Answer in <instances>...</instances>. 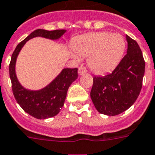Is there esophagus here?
I'll use <instances>...</instances> for the list:
<instances>
[{
  "label": "esophagus",
  "instance_id": "1",
  "mask_svg": "<svg viewBox=\"0 0 155 155\" xmlns=\"http://www.w3.org/2000/svg\"><path fill=\"white\" fill-rule=\"evenodd\" d=\"M86 72H87V70H86V68H85V66H80V67H79V69H78V74H80V75L84 74H85Z\"/></svg>",
  "mask_w": 155,
  "mask_h": 155
}]
</instances>
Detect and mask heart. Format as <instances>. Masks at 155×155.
<instances>
[{
  "mask_svg": "<svg viewBox=\"0 0 155 155\" xmlns=\"http://www.w3.org/2000/svg\"><path fill=\"white\" fill-rule=\"evenodd\" d=\"M74 51L70 56L76 61L88 57L92 71L104 74L115 69L122 59L126 49L124 38L120 34L107 31L90 32L77 37L72 43Z\"/></svg>",
  "mask_w": 155,
  "mask_h": 155,
  "instance_id": "heart-1",
  "label": "heart"
}]
</instances>
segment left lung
<instances>
[{"label":"left lung","instance_id":"obj_1","mask_svg":"<svg viewBox=\"0 0 155 155\" xmlns=\"http://www.w3.org/2000/svg\"><path fill=\"white\" fill-rule=\"evenodd\" d=\"M126 39V55L116 69L103 77L93 78L90 97L101 114H120L135 103L141 91L145 61L137 42L128 35Z\"/></svg>","mask_w":155,"mask_h":155}]
</instances>
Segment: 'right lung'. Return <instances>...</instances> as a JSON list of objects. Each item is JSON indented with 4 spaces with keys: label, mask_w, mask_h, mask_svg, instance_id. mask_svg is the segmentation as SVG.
<instances>
[{
    "label": "right lung",
    "mask_w": 155,
    "mask_h": 155,
    "mask_svg": "<svg viewBox=\"0 0 155 155\" xmlns=\"http://www.w3.org/2000/svg\"><path fill=\"white\" fill-rule=\"evenodd\" d=\"M66 30L47 31L37 29L20 42L12 54L9 64V76L12 82V93L15 99L24 112L39 120L51 118L60 112L70 85L78 78V69L65 68L49 85L39 89L30 90L25 89L19 82L16 74V62L20 50L27 41L35 37L57 40L63 35Z\"/></svg>",
    "instance_id": "right-lung-1"
}]
</instances>
